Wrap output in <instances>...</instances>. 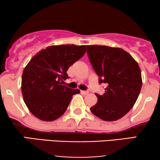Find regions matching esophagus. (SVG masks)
Segmentation results:
<instances>
[{"label":"esophagus","mask_w":160,"mask_h":160,"mask_svg":"<svg viewBox=\"0 0 160 160\" xmlns=\"http://www.w3.org/2000/svg\"><path fill=\"white\" fill-rule=\"evenodd\" d=\"M81 93H82V95H87V94L89 93V92H88V91H84V90H81Z\"/></svg>","instance_id":"obj_1"}]
</instances>
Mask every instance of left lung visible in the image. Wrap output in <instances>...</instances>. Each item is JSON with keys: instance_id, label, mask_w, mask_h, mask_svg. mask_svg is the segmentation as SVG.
Wrapping results in <instances>:
<instances>
[{"instance_id": "obj_1", "label": "left lung", "mask_w": 160, "mask_h": 160, "mask_svg": "<svg viewBox=\"0 0 160 160\" xmlns=\"http://www.w3.org/2000/svg\"><path fill=\"white\" fill-rule=\"evenodd\" d=\"M87 52L99 83L106 84L102 95L91 107L93 114L104 121L123 117L134 106L142 87L141 71L138 62L121 48L88 45Z\"/></svg>"}]
</instances>
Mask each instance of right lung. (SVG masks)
Masks as SVG:
<instances>
[{
  "instance_id": "right-lung-1",
  "label": "right lung",
  "mask_w": 160,
  "mask_h": 160,
  "mask_svg": "<svg viewBox=\"0 0 160 160\" xmlns=\"http://www.w3.org/2000/svg\"><path fill=\"white\" fill-rule=\"evenodd\" d=\"M86 46H49L32 57L22 76V93L29 111L38 119L54 121L67 110L78 89L62 84L68 78L67 71L82 58Z\"/></svg>"
}]
</instances>
